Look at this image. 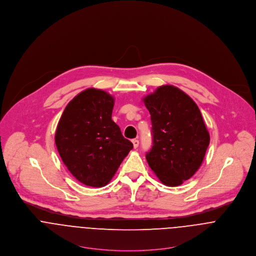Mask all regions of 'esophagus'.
<instances>
[{
    "label": "esophagus",
    "mask_w": 256,
    "mask_h": 256,
    "mask_svg": "<svg viewBox=\"0 0 256 256\" xmlns=\"http://www.w3.org/2000/svg\"><path fill=\"white\" fill-rule=\"evenodd\" d=\"M132 143H133V146L136 148H138L139 146V141L137 140V139H134L133 141H132Z\"/></svg>",
    "instance_id": "obj_1"
}]
</instances>
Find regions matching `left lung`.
<instances>
[{
	"instance_id": "1",
	"label": "left lung",
	"mask_w": 256,
	"mask_h": 256,
	"mask_svg": "<svg viewBox=\"0 0 256 256\" xmlns=\"http://www.w3.org/2000/svg\"><path fill=\"white\" fill-rule=\"evenodd\" d=\"M143 100L152 134L146 162L162 182L178 186L198 170L210 143L201 112L189 96L170 84L158 86Z\"/></svg>"
}]
</instances>
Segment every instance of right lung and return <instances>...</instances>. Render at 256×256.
<instances>
[{
    "label": "right lung",
    "mask_w": 256,
    "mask_h": 256,
    "mask_svg": "<svg viewBox=\"0 0 256 256\" xmlns=\"http://www.w3.org/2000/svg\"><path fill=\"white\" fill-rule=\"evenodd\" d=\"M113 106L108 92L88 88L68 104L57 125L59 154L74 178L86 186L108 184L133 148L111 119Z\"/></svg>",
    "instance_id": "right-lung-1"
}]
</instances>
